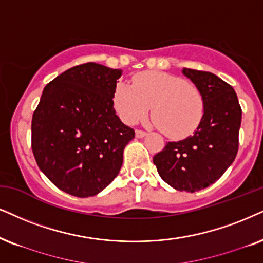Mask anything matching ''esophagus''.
I'll return each instance as SVG.
<instances>
[{"label": "esophagus", "mask_w": 263, "mask_h": 263, "mask_svg": "<svg viewBox=\"0 0 263 263\" xmlns=\"http://www.w3.org/2000/svg\"><path fill=\"white\" fill-rule=\"evenodd\" d=\"M145 135H147V132L142 131V129H136V137H137V138H142V137H144Z\"/></svg>", "instance_id": "esophagus-1"}]
</instances>
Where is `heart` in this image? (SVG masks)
Returning a JSON list of instances; mask_svg holds the SVG:
<instances>
[{
    "mask_svg": "<svg viewBox=\"0 0 263 263\" xmlns=\"http://www.w3.org/2000/svg\"><path fill=\"white\" fill-rule=\"evenodd\" d=\"M112 103L125 124L134 125L152 109L154 122L167 137L181 139L197 129L205 102L197 86L179 76L162 71H144L132 79V86L116 85Z\"/></svg>",
    "mask_w": 263,
    "mask_h": 263,
    "instance_id": "b5f03b06",
    "label": "heart"
}]
</instances>
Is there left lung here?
Listing matches in <instances>:
<instances>
[{
	"label": "left lung",
	"mask_w": 263,
	"mask_h": 263,
	"mask_svg": "<svg viewBox=\"0 0 263 263\" xmlns=\"http://www.w3.org/2000/svg\"><path fill=\"white\" fill-rule=\"evenodd\" d=\"M183 74L201 91L204 115L194 134L166 143L153 162L172 188L194 193L215 183L234 161L241 108L234 88L218 76L188 68Z\"/></svg>",
	"instance_id": "8db88e82"
}]
</instances>
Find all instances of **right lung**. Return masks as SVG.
Returning <instances> with one entry per match:
<instances>
[{
	"instance_id": "add662e5",
	"label": "right lung",
	"mask_w": 263,
	"mask_h": 263,
	"mask_svg": "<svg viewBox=\"0 0 263 263\" xmlns=\"http://www.w3.org/2000/svg\"><path fill=\"white\" fill-rule=\"evenodd\" d=\"M121 74L97 63L72 66L43 88L32 115L31 148L40 170L74 197H93L108 187L135 138L112 103Z\"/></svg>"
}]
</instances>
